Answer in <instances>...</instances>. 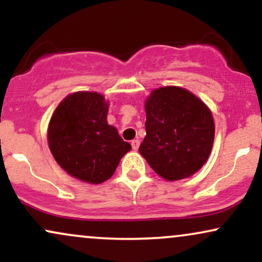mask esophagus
<instances>
[{"instance_id": "34e87169", "label": "esophagus", "mask_w": 262, "mask_h": 262, "mask_svg": "<svg viewBox=\"0 0 262 262\" xmlns=\"http://www.w3.org/2000/svg\"><path fill=\"white\" fill-rule=\"evenodd\" d=\"M139 145H140V141L138 139H134L132 140V148H133V150H135L137 151L138 149H139Z\"/></svg>"}]
</instances>
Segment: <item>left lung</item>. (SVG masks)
I'll return each mask as SVG.
<instances>
[{
    "label": "left lung",
    "instance_id": "left-lung-1",
    "mask_svg": "<svg viewBox=\"0 0 262 262\" xmlns=\"http://www.w3.org/2000/svg\"><path fill=\"white\" fill-rule=\"evenodd\" d=\"M146 137L139 152L169 181L193 175L203 166L214 140L212 113L181 87H161L145 102Z\"/></svg>",
    "mask_w": 262,
    "mask_h": 262
}]
</instances>
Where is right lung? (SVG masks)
I'll list each match as a JSON object with an SVG mask.
<instances>
[{"label":"right lung","mask_w":262,"mask_h":262,"mask_svg":"<svg viewBox=\"0 0 262 262\" xmlns=\"http://www.w3.org/2000/svg\"><path fill=\"white\" fill-rule=\"evenodd\" d=\"M108 103L97 92H76L56 107L48 141L69 175L89 183L110 179L132 145L107 123Z\"/></svg>","instance_id":"obj_1"}]
</instances>
